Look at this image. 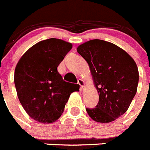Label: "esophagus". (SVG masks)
I'll return each mask as SVG.
<instances>
[{
  "label": "esophagus",
  "mask_w": 150,
  "mask_h": 150,
  "mask_svg": "<svg viewBox=\"0 0 150 150\" xmlns=\"http://www.w3.org/2000/svg\"><path fill=\"white\" fill-rule=\"evenodd\" d=\"M78 84L80 86V90L82 91L83 89H84V87H85V82L82 79H78Z\"/></svg>",
  "instance_id": "34e87169"
}]
</instances>
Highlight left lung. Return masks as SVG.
Listing matches in <instances>:
<instances>
[{
	"label": "left lung",
	"instance_id": "8db88e82",
	"mask_svg": "<svg viewBox=\"0 0 150 150\" xmlns=\"http://www.w3.org/2000/svg\"><path fill=\"white\" fill-rule=\"evenodd\" d=\"M76 50L88 64L99 94L98 103L86 108L88 114L100 123L114 121L127 111L137 92L135 62L120 47L100 39L82 44Z\"/></svg>",
	"mask_w": 150,
	"mask_h": 150
}]
</instances>
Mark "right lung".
<instances>
[{
	"label": "right lung",
	"instance_id": "obj_1",
	"mask_svg": "<svg viewBox=\"0 0 150 150\" xmlns=\"http://www.w3.org/2000/svg\"><path fill=\"white\" fill-rule=\"evenodd\" d=\"M71 48V43L61 39H46L31 47L16 65L14 82L19 101L36 121H56L71 94L76 91L68 88L69 82L63 80L57 71Z\"/></svg>",
	"mask_w": 150,
	"mask_h": 150
}]
</instances>
